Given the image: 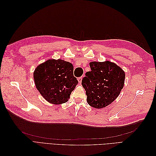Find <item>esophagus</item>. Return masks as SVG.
<instances>
[{
    "label": "esophagus",
    "mask_w": 156,
    "mask_h": 156,
    "mask_svg": "<svg viewBox=\"0 0 156 156\" xmlns=\"http://www.w3.org/2000/svg\"><path fill=\"white\" fill-rule=\"evenodd\" d=\"M77 80H78V81H79V83L81 84V82H82V80H83V77H79V78L77 79Z\"/></svg>",
    "instance_id": "34e87169"
}]
</instances>
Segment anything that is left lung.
Wrapping results in <instances>:
<instances>
[{
	"mask_svg": "<svg viewBox=\"0 0 156 156\" xmlns=\"http://www.w3.org/2000/svg\"><path fill=\"white\" fill-rule=\"evenodd\" d=\"M89 65L91 71L87 72L82 80L87 103L96 108H104L119 96L124 85L125 72L108 60L91 62Z\"/></svg>",
	"mask_w": 156,
	"mask_h": 156,
	"instance_id": "8db88e82",
	"label": "left lung"
}]
</instances>
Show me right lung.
<instances>
[{
    "instance_id": "right-lung-1",
    "label": "right lung",
    "mask_w": 156,
    "mask_h": 156,
    "mask_svg": "<svg viewBox=\"0 0 156 156\" xmlns=\"http://www.w3.org/2000/svg\"><path fill=\"white\" fill-rule=\"evenodd\" d=\"M73 66L62 59H49L36 68L34 83L46 101L55 105L67 102L78 84L73 76Z\"/></svg>"
}]
</instances>
